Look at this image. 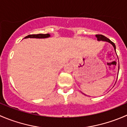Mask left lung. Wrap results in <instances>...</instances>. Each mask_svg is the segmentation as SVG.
Segmentation results:
<instances>
[{
	"label": "left lung",
	"mask_w": 127,
	"mask_h": 127,
	"mask_svg": "<svg viewBox=\"0 0 127 127\" xmlns=\"http://www.w3.org/2000/svg\"><path fill=\"white\" fill-rule=\"evenodd\" d=\"M95 36H96L97 38L98 41H107V42L110 43L113 46H114V50H115V51L116 47H115V44H114V43H113L112 41H110L109 38H107L105 37V36H104V35H95ZM115 52H116V51H115Z\"/></svg>",
	"instance_id": "obj_1"
}]
</instances>
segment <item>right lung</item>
Listing matches in <instances>:
<instances>
[{
    "mask_svg": "<svg viewBox=\"0 0 127 127\" xmlns=\"http://www.w3.org/2000/svg\"><path fill=\"white\" fill-rule=\"evenodd\" d=\"M50 36V34H36V35H29L25 36L24 38H46Z\"/></svg>",
    "mask_w": 127,
    "mask_h": 127,
    "instance_id": "1",
    "label": "right lung"
}]
</instances>
